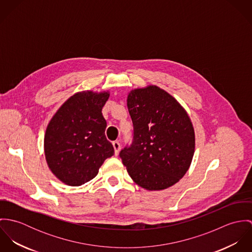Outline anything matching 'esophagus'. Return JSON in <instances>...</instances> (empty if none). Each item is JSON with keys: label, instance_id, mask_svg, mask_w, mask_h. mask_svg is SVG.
I'll list each match as a JSON object with an SVG mask.
<instances>
[{"label": "esophagus", "instance_id": "34e87169", "mask_svg": "<svg viewBox=\"0 0 252 252\" xmlns=\"http://www.w3.org/2000/svg\"><path fill=\"white\" fill-rule=\"evenodd\" d=\"M112 145H113V148H114V153H115V155H117V154H118V152H119V150H120V147H121L119 141H115V142H113V143H112Z\"/></svg>", "mask_w": 252, "mask_h": 252}]
</instances>
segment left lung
<instances>
[{"instance_id": "8db88e82", "label": "left lung", "mask_w": 252, "mask_h": 252, "mask_svg": "<svg viewBox=\"0 0 252 252\" xmlns=\"http://www.w3.org/2000/svg\"><path fill=\"white\" fill-rule=\"evenodd\" d=\"M132 144L119 153L128 174L147 190H163L188 171L195 149L191 120L179 102L157 86L132 90L127 99Z\"/></svg>"}]
</instances>
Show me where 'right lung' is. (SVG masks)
<instances>
[{"mask_svg": "<svg viewBox=\"0 0 252 252\" xmlns=\"http://www.w3.org/2000/svg\"><path fill=\"white\" fill-rule=\"evenodd\" d=\"M108 92H78L57 110L47 125L44 153L51 172L62 182L79 186L94 179L114 154L106 135L102 108Z\"/></svg>", "mask_w": 252, "mask_h": 252, "instance_id": "right-lung-1", "label": "right lung"}]
</instances>
